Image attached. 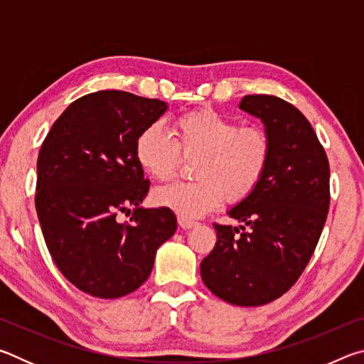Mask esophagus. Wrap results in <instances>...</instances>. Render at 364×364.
Returning <instances> with one entry per match:
<instances>
[{
	"instance_id": "34e87169",
	"label": "esophagus",
	"mask_w": 364,
	"mask_h": 364,
	"mask_svg": "<svg viewBox=\"0 0 364 364\" xmlns=\"http://www.w3.org/2000/svg\"><path fill=\"white\" fill-rule=\"evenodd\" d=\"M178 225H180L181 230H191V228H194L197 225V221L184 218V217H178Z\"/></svg>"
}]
</instances>
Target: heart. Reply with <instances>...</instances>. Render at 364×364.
<instances>
[{
    "label": "heart",
    "mask_w": 364,
    "mask_h": 364,
    "mask_svg": "<svg viewBox=\"0 0 364 364\" xmlns=\"http://www.w3.org/2000/svg\"><path fill=\"white\" fill-rule=\"evenodd\" d=\"M180 152L199 156L196 181H175L152 194L154 204L184 218H197L218 207L226 196L239 202L254 193L268 167L271 143L260 128L242 127L215 110H196L175 122V139L152 123L134 146L138 164L151 176L167 180L175 173Z\"/></svg>",
    "instance_id": "1"
}]
</instances>
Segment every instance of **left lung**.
<instances>
[{
  "label": "left lung",
  "instance_id": "left-lung-1",
  "mask_svg": "<svg viewBox=\"0 0 364 364\" xmlns=\"http://www.w3.org/2000/svg\"><path fill=\"white\" fill-rule=\"evenodd\" d=\"M239 109L262 120L271 143L268 167L254 193L228 210L242 225H213L217 244L200 262V276L228 304L260 306L297 282L316 249L329 210V162L292 104L249 95Z\"/></svg>",
  "mask_w": 364,
  "mask_h": 364
}]
</instances>
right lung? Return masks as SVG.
<instances>
[{
	"mask_svg": "<svg viewBox=\"0 0 364 364\" xmlns=\"http://www.w3.org/2000/svg\"><path fill=\"white\" fill-rule=\"evenodd\" d=\"M167 102L127 91L82 96L49 130L36 162L35 205L54 263L80 291L119 299L149 278L173 236L168 208L141 207L149 191L134 146ZM120 213H132L120 224Z\"/></svg>",
	"mask_w": 364,
	"mask_h": 364,
	"instance_id": "obj_1",
	"label": "right lung"
}]
</instances>
